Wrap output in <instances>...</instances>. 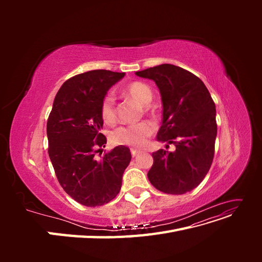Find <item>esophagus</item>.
<instances>
[{
	"label": "esophagus",
	"mask_w": 262,
	"mask_h": 262,
	"mask_svg": "<svg viewBox=\"0 0 262 262\" xmlns=\"http://www.w3.org/2000/svg\"><path fill=\"white\" fill-rule=\"evenodd\" d=\"M131 154H132L133 157L137 156V155L140 154V150H139V149H136V148H131Z\"/></svg>",
	"instance_id": "obj_1"
}]
</instances>
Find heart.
Here are the masks:
<instances>
[{
    "label": "heart",
    "mask_w": 262,
    "mask_h": 262,
    "mask_svg": "<svg viewBox=\"0 0 262 262\" xmlns=\"http://www.w3.org/2000/svg\"><path fill=\"white\" fill-rule=\"evenodd\" d=\"M123 93L142 106L148 105L153 98V92L150 87L142 82H132L128 84L123 90ZM100 117L105 123L113 124L116 122L115 100L112 96H106L102 99L100 104ZM153 132L154 125L150 122L144 121L118 129L113 134V141L115 144L119 145L142 147L146 144L147 139L152 136Z\"/></svg>",
    "instance_id": "1"
}]
</instances>
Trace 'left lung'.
I'll return each mask as SVG.
<instances>
[{
    "instance_id": "1",
    "label": "left lung",
    "mask_w": 262,
    "mask_h": 262,
    "mask_svg": "<svg viewBox=\"0 0 262 262\" xmlns=\"http://www.w3.org/2000/svg\"><path fill=\"white\" fill-rule=\"evenodd\" d=\"M136 74L154 81L161 93L163 122L157 141L176 146L173 152L158 149L152 154L148 180L168 194L191 191L207 176L213 162L215 104L200 78L182 68L161 64Z\"/></svg>"
}]
</instances>
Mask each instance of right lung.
<instances>
[{"label":"right lung","instance_id":"obj_1","mask_svg":"<svg viewBox=\"0 0 262 262\" xmlns=\"http://www.w3.org/2000/svg\"><path fill=\"white\" fill-rule=\"evenodd\" d=\"M124 73L93 70L63 83L55 95L47 122L48 153L64 191L85 207L112 201L121 189L122 175L131 161L129 147L116 146L97 160L107 143L100 133V104L108 90Z\"/></svg>","mask_w":262,"mask_h":262}]
</instances>
